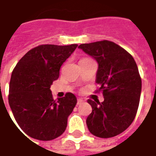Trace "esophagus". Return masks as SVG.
<instances>
[{
    "mask_svg": "<svg viewBox=\"0 0 156 156\" xmlns=\"http://www.w3.org/2000/svg\"><path fill=\"white\" fill-rule=\"evenodd\" d=\"M83 102V101L82 99H78V101H77V105H80Z\"/></svg>",
    "mask_w": 156,
    "mask_h": 156,
    "instance_id": "obj_1",
    "label": "esophagus"
}]
</instances>
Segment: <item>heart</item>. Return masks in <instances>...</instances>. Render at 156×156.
Wrapping results in <instances>:
<instances>
[{
  "instance_id": "1",
  "label": "heart",
  "mask_w": 156,
  "mask_h": 156,
  "mask_svg": "<svg viewBox=\"0 0 156 156\" xmlns=\"http://www.w3.org/2000/svg\"><path fill=\"white\" fill-rule=\"evenodd\" d=\"M84 59H88V58H83V59H82V60H84Z\"/></svg>"
}]
</instances>
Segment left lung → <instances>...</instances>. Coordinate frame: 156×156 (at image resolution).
Returning <instances> with one entry per match:
<instances>
[{"mask_svg":"<svg viewBox=\"0 0 156 156\" xmlns=\"http://www.w3.org/2000/svg\"><path fill=\"white\" fill-rule=\"evenodd\" d=\"M78 48L99 64L96 83L104 101L88 100L92 112L86 123L89 132L103 139L122 133L133 122L142 88L139 69L131 54L116 43L101 40Z\"/></svg>","mask_w":156,"mask_h":156,"instance_id":"8db88e82","label":"left lung"}]
</instances>
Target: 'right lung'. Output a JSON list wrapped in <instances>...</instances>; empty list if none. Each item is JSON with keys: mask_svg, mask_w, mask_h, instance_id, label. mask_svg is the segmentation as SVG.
<instances>
[{"mask_svg": "<svg viewBox=\"0 0 156 156\" xmlns=\"http://www.w3.org/2000/svg\"><path fill=\"white\" fill-rule=\"evenodd\" d=\"M78 44H40L27 52L14 67L8 102L18 126L33 139L49 141L62 134L77 104L73 94L54 100L51 91L60 68Z\"/></svg>", "mask_w": 156, "mask_h": 156, "instance_id": "obj_1", "label": "right lung"}]
</instances>
